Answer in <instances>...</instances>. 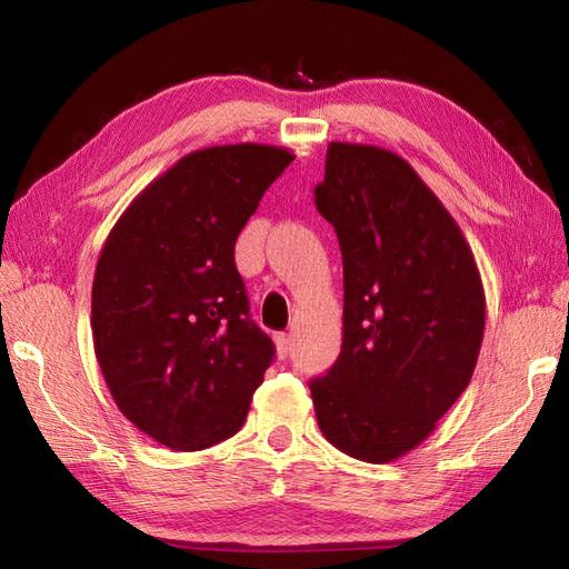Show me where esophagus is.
Returning <instances> with one entry per match:
<instances>
[{"mask_svg": "<svg viewBox=\"0 0 569 569\" xmlns=\"http://www.w3.org/2000/svg\"><path fill=\"white\" fill-rule=\"evenodd\" d=\"M274 349H278L280 358H287L291 353V349H295V339H291V335H287V332H278L274 335Z\"/></svg>", "mask_w": 569, "mask_h": 569, "instance_id": "1", "label": "esophagus"}]
</instances>
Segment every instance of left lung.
<instances>
[{"mask_svg": "<svg viewBox=\"0 0 569 569\" xmlns=\"http://www.w3.org/2000/svg\"><path fill=\"white\" fill-rule=\"evenodd\" d=\"M318 211L343 261L337 363L311 382L320 432L366 462L420 446L470 385L487 299L453 216L406 159L330 142Z\"/></svg>", "mask_w": 569, "mask_h": 569, "instance_id": "1", "label": "left lung"}]
</instances>
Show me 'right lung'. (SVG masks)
<instances>
[{"label":"right lung","instance_id":"add662e5","mask_svg":"<svg viewBox=\"0 0 569 569\" xmlns=\"http://www.w3.org/2000/svg\"><path fill=\"white\" fill-rule=\"evenodd\" d=\"M287 147L187 153L120 213L92 282L94 356L118 410L173 451L239 432L274 356L249 320L234 242Z\"/></svg>","mask_w":569,"mask_h":569}]
</instances>
